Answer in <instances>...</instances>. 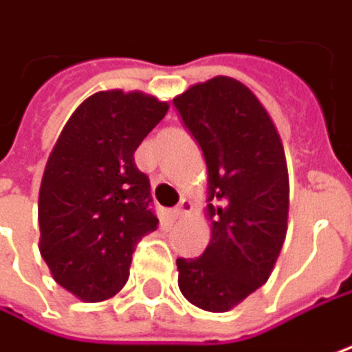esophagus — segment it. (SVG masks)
Returning <instances> with one entry per match:
<instances>
[{
    "label": "esophagus",
    "mask_w": 352,
    "mask_h": 352,
    "mask_svg": "<svg viewBox=\"0 0 352 352\" xmlns=\"http://www.w3.org/2000/svg\"><path fill=\"white\" fill-rule=\"evenodd\" d=\"M189 209H191V204H189L187 199H181V201H179V206H177V208H173L171 215H173L175 219H181V217H183V215H185Z\"/></svg>",
    "instance_id": "esophagus-1"
}]
</instances>
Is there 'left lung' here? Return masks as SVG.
Segmentation results:
<instances>
[{
	"mask_svg": "<svg viewBox=\"0 0 352 352\" xmlns=\"http://www.w3.org/2000/svg\"><path fill=\"white\" fill-rule=\"evenodd\" d=\"M204 151L211 241L199 258H177L191 304L226 312L266 284L286 238L288 169L280 135L241 82L215 76L173 98Z\"/></svg>",
	"mask_w": 352,
	"mask_h": 352,
	"instance_id": "8db88e82",
	"label": "left lung"
}]
</instances>
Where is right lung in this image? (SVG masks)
Masks as SVG:
<instances>
[{
    "label": "right lung",
    "instance_id": "right-lung-1",
    "mask_svg": "<svg viewBox=\"0 0 352 352\" xmlns=\"http://www.w3.org/2000/svg\"><path fill=\"white\" fill-rule=\"evenodd\" d=\"M169 111L143 92L86 98L66 122L40 187V252L54 280L84 302L114 296L137 243L155 232L148 177L135 151Z\"/></svg>",
    "mask_w": 352,
    "mask_h": 352
}]
</instances>
